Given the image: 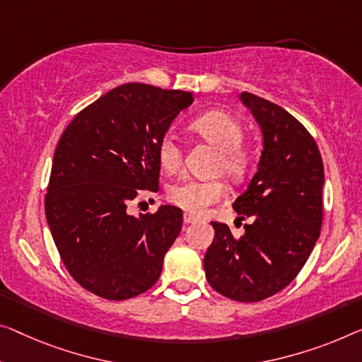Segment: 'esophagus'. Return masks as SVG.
Here are the masks:
<instances>
[{
  "mask_svg": "<svg viewBox=\"0 0 362 362\" xmlns=\"http://www.w3.org/2000/svg\"><path fill=\"white\" fill-rule=\"evenodd\" d=\"M183 223H185V224H193V223H198V218H195V216H192V214L185 213V214H183Z\"/></svg>",
  "mask_w": 362,
  "mask_h": 362,
  "instance_id": "obj_1",
  "label": "esophagus"
}]
</instances>
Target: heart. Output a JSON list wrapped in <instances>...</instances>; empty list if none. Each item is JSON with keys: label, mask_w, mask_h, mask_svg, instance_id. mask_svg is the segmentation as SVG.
<instances>
[{"label": "heart", "mask_w": 362, "mask_h": 362, "mask_svg": "<svg viewBox=\"0 0 362 362\" xmlns=\"http://www.w3.org/2000/svg\"><path fill=\"white\" fill-rule=\"evenodd\" d=\"M190 129L204 141L218 148L214 170L223 172L233 180H242L249 170L250 154L244 146V128L240 122L226 110H208L190 122ZM158 160L167 174L180 170L183 151L179 138L172 132L164 133L156 144ZM228 197V185L221 179L195 180L185 179L175 182L167 190V198L188 214H203L206 208Z\"/></svg>", "instance_id": "b5f03b06"}]
</instances>
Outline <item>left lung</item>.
Wrapping results in <instances>:
<instances>
[{
	"instance_id": "left-lung-1",
	"label": "left lung",
	"mask_w": 362,
	"mask_h": 362,
	"mask_svg": "<svg viewBox=\"0 0 362 362\" xmlns=\"http://www.w3.org/2000/svg\"><path fill=\"white\" fill-rule=\"evenodd\" d=\"M263 133L257 174L233 208L253 218L234 237L213 221L214 240L204 255L206 279L219 294L258 302L298 276L320 235L323 163L315 139L298 118L267 99L242 93Z\"/></svg>"
}]
</instances>
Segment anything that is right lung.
<instances>
[{
    "label": "right lung",
    "mask_w": 362,
    "mask_h": 362,
    "mask_svg": "<svg viewBox=\"0 0 362 362\" xmlns=\"http://www.w3.org/2000/svg\"><path fill=\"white\" fill-rule=\"evenodd\" d=\"M185 90L127 83L76 113L53 154L45 216L74 281L109 300L148 291L182 229V209L128 214L141 193L159 190L156 144L180 110Z\"/></svg>",
    "instance_id": "obj_1"
}]
</instances>
